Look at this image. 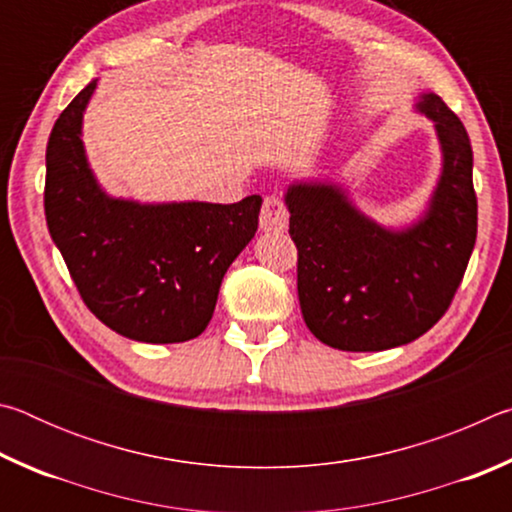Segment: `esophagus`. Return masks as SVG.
Returning a JSON list of instances; mask_svg holds the SVG:
<instances>
[{
  "mask_svg": "<svg viewBox=\"0 0 512 512\" xmlns=\"http://www.w3.org/2000/svg\"><path fill=\"white\" fill-rule=\"evenodd\" d=\"M289 225V210L282 203V198L266 196L262 212H259V228L264 232H282Z\"/></svg>",
  "mask_w": 512,
  "mask_h": 512,
  "instance_id": "1",
  "label": "esophagus"
}]
</instances>
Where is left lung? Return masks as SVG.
<instances>
[{
    "mask_svg": "<svg viewBox=\"0 0 512 512\" xmlns=\"http://www.w3.org/2000/svg\"><path fill=\"white\" fill-rule=\"evenodd\" d=\"M415 108L433 121L443 149V171L420 221L384 228L332 183H293L284 196L302 318L329 348L379 352L415 341L443 318L470 262V137L438 94H422Z\"/></svg>",
    "mask_w": 512,
    "mask_h": 512,
    "instance_id": "left-lung-1",
    "label": "left lung"
}]
</instances>
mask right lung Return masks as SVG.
Returning <instances> with one entry per match:
<instances>
[{
	"mask_svg": "<svg viewBox=\"0 0 512 512\" xmlns=\"http://www.w3.org/2000/svg\"><path fill=\"white\" fill-rule=\"evenodd\" d=\"M97 81L60 112L47 142L49 235L88 309L142 343L196 339L221 280L255 237L262 196L232 205L137 203L103 192L85 158L83 112Z\"/></svg>",
	"mask_w": 512,
	"mask_h": 512,
	"instance_id": "add662e5",
	"label": "right lung"
}]
</instances>
